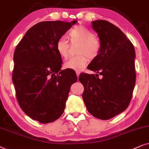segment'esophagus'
Wrapping results in <instances>:
<instances>
[{
  "mask_svg": "<svg viewBox=\"0 0 149 149\" xmlns=\"http://www.w3.org/2000/svg\"><path fill=\"white\" fill-rule=\"evenodd\" d=\"M76 75H77V77H79V75H80V72L79 71H76Z\"/></svg>",
  "mask_w": 149,
  "mask_h": 149,
  "instance_id": "esophagus-1",
  "label": "esophagus"
}]
</instances>
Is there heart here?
I'll return each mask as SVG.
<instances>
[{
    "label": "heart",
    "instance_id": "heart-1",
    "mask_svg": "<svg viewBox=\"0 0 149 149\" xmlns=\"http://www.w3.org/2000/svg\"><path fill=\"white\" fill-rule=\"evenodd\" d=\"M68 35L72 43H80L78 53L80 55L69 58L65 63L64 67L73 70H81L86 65L88 58L94 59L98 56L102 49V43L98 37L94 36L92 31L82 25L73 27L69 32ZM55 47L61 58L68 57L69 45L66 39L64 37L59 38L56 41Z\"/></svg>",
    "mask_w": 149,
    "mask_h": 149
}]
</instances>
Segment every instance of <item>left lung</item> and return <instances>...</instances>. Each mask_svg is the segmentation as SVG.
<instances>
[{
    "mask_svg": "<svg viewBox=\"0 0 149 149\" xmlns=\"http://www.w3.org/2000/svg\"><path fill=\"white\" fill-rule=\"evenodd\" d=\"M92 26L98 33L102 49L88 68L97 73H81L79 80L84 86L82 98L88 112L108 120L125 110L132 100L136 52L130 39L112 23L100 19L93 21Z\"/></svg>",
    "mask_w": 149,
    "mask_h": 149,
    "instance_id": "obj_1",
    "label": "left lung"
}]
</instances>
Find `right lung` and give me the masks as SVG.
Instances as JSON below:
<instances>
[{"label": "right lung", "mask_w": 149, "mask_h": 149, "mask_svg": "<svg viewBox=\"0 0 149 149\" xmlns=\"http://www.w3.org/2000/svg\"><path fill=\"white\" fill-rule=\"evenodd\" d=\"M77 22L45 21L26 32L13 54L12 80L22 110L32 119L48 123L64 112L74 72L61 70L63 61L55 44Z\"/></svg>", "instance_id": "add662e5"}]
</instances>
